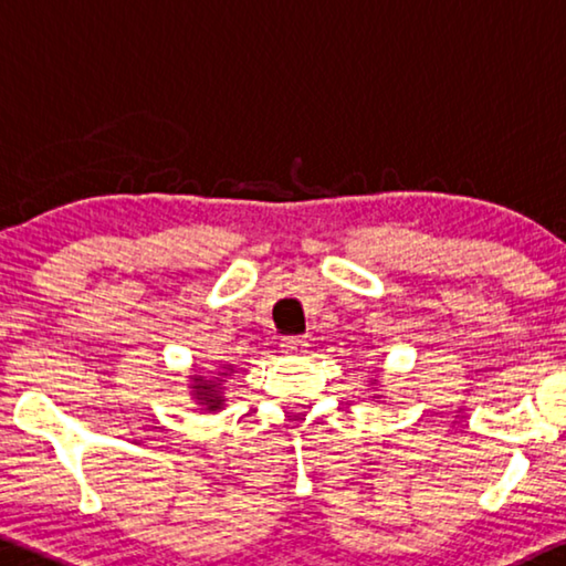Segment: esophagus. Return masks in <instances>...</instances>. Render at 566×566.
<instances>
[{"mask_svg":"<svg viewBox=\"0 0 566 566\" xmlns=\"http://www.w3.org/2000/svg\"><path fill=\"white\" fill-rule=\"evenodd\" d=\"M281 349L285 352V354H293V356H298V354H306L308 352V342L303 336H285L283 342H281Z\"/></svg>","mask_w":566,"mask_h":566,"instance_id":"1","label":"esophagus"}]
</instances>
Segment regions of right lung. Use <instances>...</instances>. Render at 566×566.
I'll return each mask as SVG.
<instances>
[{"label":"right lung","instance_id":"add662e5","mask_svg":"<svg viewBox=\"0 0 566 566\" xmlns=\"http://www.w3.org/2000/svg\"><path fill=\"white\" fill-rule=\"evenodd\" d=\"M195 392H197V399H202V405H207V410L214 412V410H220V407H222V397L217 395L214 381H207L202 377H197Z\"/></svg>","mask_w":566,"mask_h":566}]
</instances>
